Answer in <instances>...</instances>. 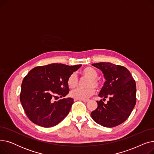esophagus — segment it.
<instances>
[{"instance_id": "1", "label": "esophagus", "mask_w": 154, "mask_h": 154, "mask_svg": "<svg viewBox=\"0 0 154 154\" xmlns=\"http://www.w3.org/2000/svg\"><path fill=\"white\" fill-rule=\"evenodd\" d=\"M80 100H82L84 102H87L88 101H89V99H80Z\"/></svg>"}]
</instances>
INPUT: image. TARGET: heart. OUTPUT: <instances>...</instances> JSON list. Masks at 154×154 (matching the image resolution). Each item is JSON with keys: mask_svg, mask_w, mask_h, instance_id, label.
Listing matches in <instances>:
<instances>
[{"mask_svg": "<svg viewBox=\"0 0 154 154\" xmlns=\"http://www.w3.org/2000/svg\"><path fill=\"white\" fill-rule=\"evenodd\" d=\"M80 74L83 76L90 79L88 86L90 87L88 88H77L75 89L72 90L70 92V95L72 98L75 99H85L89 97L91 95L95 94V89L93 87L99 88L100 87V82L97 79L98 77V72L95 69L87 67L80 71ZM67 85L69 88H74L77 85V79L75 74H70L67 79Z\"/></svg>", "mask_w": 154, "mask_h": 154, "instance_id": "b5f03b06", "label": "heart"}]
</instances>
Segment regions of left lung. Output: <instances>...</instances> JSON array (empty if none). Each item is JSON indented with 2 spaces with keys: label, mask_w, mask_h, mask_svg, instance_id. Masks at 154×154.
Returning a JSON list of instances; mask_svg holds the SVG:
<instances>
[{
  "label": "left lung",
  "mask_w": 154,
  "mask_h": 154,
  "mask_svg": "<svg viewBox=\"0 0 154 154\" xmlns=\"http://www.w3.org/2000/svg\"><path fill=\"white\" fill-rule=\"evenodd\" d=\"M103 73L106 81L99 94L97 108L92 112L95 122L106 127L117 126L128 119L136 103V84L131 72L124 66L110 62L92 63Z\"/></svg>",
  "instance_id": "obj_1"
}]
</instances>
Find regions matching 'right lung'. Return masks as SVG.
I'll return each mask as SVG.
<instances>
[{
	"label": "right lung",
	"instance_id": "right-lung-1",
	"mask_svg": "<svg viewBox=\"0 0 154 154\" xmlns=\"http://www.w3.org/2000/svg\"><path fill=\"white\" fill-rule=\"evenodd\" d=\"M82 65L69 66L51 63L32 69L23 78L20 100L28 118L44 127L56 125L69 114L74 99L54 98L66 97L69 92L68 77Z\"/></svg>",
	"mask_w": 154,
	"mask_h": 154
}]
</instances>
